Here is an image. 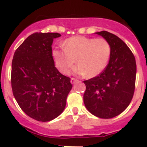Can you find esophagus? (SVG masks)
Wrapping results in <instances>:
<instances>
[{"label":"esophagus","mask_w":147,"mask_h":147,"mask_svg":"<svg viewBox=\"0 0 147 147\" xmlns=\"http://www.w3.org/2000/svg\"><path fill=\"white\" fill-rule=\"evenodd\" d=\"M76 82H78V80H76V79H75V78H71V83H72V84L76 83Z\"/></svg>","instance_id":"1"}]
</instances>
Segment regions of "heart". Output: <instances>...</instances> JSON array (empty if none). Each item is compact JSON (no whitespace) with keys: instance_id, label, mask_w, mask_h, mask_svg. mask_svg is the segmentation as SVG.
<instances>
[{"instance_id":"b5f03b06","label":"heart","mask_w":147,"mask_h":147,"mask_svg":"<svg viewBox=\"0 0 147 147\" xmlns=\"http://www.w3.org/2000/svg\"><path fill=\"white\" fill-rule=\"evenodd\" d=\"M64 46L55 48L53 57L59 71L65 75L69 73L77 60L79 64L74 68V73L97 76L106 67L110 59V43L103 38L71 37L64 42Z\"/></svg>"}]
</instances>
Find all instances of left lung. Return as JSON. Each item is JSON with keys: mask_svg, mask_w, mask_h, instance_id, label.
I'll return each mask as SVG.
<instances>
[{"mask_svg": "<svg viewBox=\"0 0 147 147\" xmlns=\"http://www.w3.org/2000/svg\"><path fill=\"white\" fill-rule=\"evenodd\" d=\"M97 34L110 43V59L98 76L83 81L86 85L83 102L90 113L110 119L123 113L132 99L136 62L131 50L119 37L105 30Z\"/></svg>", "mask_w": 147, "mask_h": 147, "instance_id": "8db88e82", "label": "left lung"}]
</instances>
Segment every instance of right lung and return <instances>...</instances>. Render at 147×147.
Returning a JSON list of instances; mask_svg holds the SVG:
<instances>
[{
	"instance_id": "add662e5",
	"label": "right lung",
	"mask_w": 147,
	"mask_h": 147,
	"mask_svg": "<svg viewBox=\"0 0 147 147\" xmlns=\"http://www.w3.org/2000/svg\"><path fill=\"white\" fill-rule=\"evenodd\" d=\"M59 33L32 34L15 52L11 63L12 93L21 109L34 120L46 122L64 111L72 85L59 72L52 53Z\"/></svg>"
}]
</instances>
